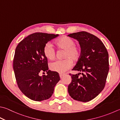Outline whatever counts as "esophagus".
Returning a JSON list of instances; mask_svg holds the SVG:
<instances>
[{
    "label": "esophagus",
    "instance_id": "obj_1",
    "mask_svg": "<svg viewBox=\"0 0 120 120\" xmlns=\"http://www.w3.org/2000/svg\"><path fill=\"white\" fill-rule=\"evenodd\" d=\"M64 75V74H60V78H62V77H63V76Z\"/></svg>",
    "mask_w": 120,
    "mask_h": 120
}]
</instances>
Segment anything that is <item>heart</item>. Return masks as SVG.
Wrapping results in <instances>:
<instances>
[{
    "label": "heart",
    "mask_w": 120,
    "mask_h": 120,
    "mask_svg": "<svg viewBox=\"0 0 120 120\" xmlns=\"http://www.w3.org/2000/svg\"><path fill=\"white\" fill-rule=\"evenodd\" d=\"M56 47L59 49H64L62 60H56L49 65L50 69L58 73H63L68 70L73 64V62L80 60L82 51L80 46L76 45V41L67 36H63L55 42ZM43 53L49 60H53L56 57V51L50 43H47L44 47Z\"/></svg>",
    "instance_id": "1"
}]
</instances>
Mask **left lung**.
I'll return each instance as SVG.
<instances>
[{
    "label": "left lung",
    "instance_id": "8db88e82",
    "mask_svg": "<svg viewBox=\"0 0 120 120\" xmlns=\"http://www.w3.org/2000/svg\"><path fill=\"white\" fill-rule=\"evenodd\" d=\"M68 36L78 41L82 51L80 60L72 69L79 73L69 74L71 82L68 91L74 100L88 102L105 88L109 70V54L102 42L91 33L81 31Z\"/></svg>",
    "mask_w": 120,
    "mask_h": 120
}]
</instances>
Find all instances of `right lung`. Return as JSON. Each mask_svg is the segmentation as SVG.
Wrapping results in <instances>:
<instances>
[{
	"mask_svg": "<svg viewBox=\"0 0 120 120\" xmlns=\"http://www.w3.org/2000/svg\"><path fill=\"white\" fill-rule=\"evenodd\" d=\"M58 34L36 32L22 40L15 49L13 68L18 87L25 96L34 101L49 99L60 80L57 72L49 70L43 49ZM42 71L47 75L39 76Z\"/></svg>",
	"mask_w": 120,
	"mask_h": 120,
	"instance_id": "obj_1",
	"label": "right lung"
}]
</instances>
